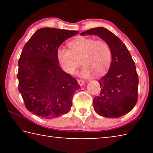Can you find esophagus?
I'll return each instance as SVG.
<instances>
[{"mask_svg": "<svg viewBox=\"0 0 153 153\" xmlns=\"http://www.w3.org/2000/svg\"><path fill=\"white\" fill-rule=\"evenodd\" d=\"M77 82H78V84H79V86H83L85 84V82L83 81V80H80V79H78L77 80Z\"/></svg>", "mask_w": 153, "mask_h": 153, "instance_id": "34e87169", "label": "esophagus"}]
</instances>
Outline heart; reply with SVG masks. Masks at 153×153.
Wrapping results in <instances>:
<instances>
[{
    "mask_svg": "<svg viewBox=\"0 0 153 153\" xmlns=\"http://www.w3.org/2000/svg\"><path fill=\"white\" fill-rule=\"evenodd\" d=\"M69 50L59 48L56 57L63 70L67 74H74L80 65H84L80 76L88 77L95 74L102 76L109 69L112 52L108 44L102 40L80 36L68 44Z\"/></svg>",
    "mask_w": 153,
    "mask_h": 153,
    "instance_id": "heart-1",
    "label": "heart"
}]
</instances>
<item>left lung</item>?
I'll list each match as a JSON object with an SVG mask.
<instances>
[{
	"instance_id": "left-lung-1",
	"label": "left lung",
	"mask_w": 153,
	"mask_h": 153,
	"mask_svg": "<svg viewBox=\"0 0 153 153\" xmlns=\"http://www.w3.org/2000/svg\"><path fill=\"white\" fill-rule=\"evenodd\" d=\"M96 35L109 45L112 62L108 73L98 80L101 91L93 100L95 112L117 118L132 110L138 101V76L132 57L122 41L105 27H94L80 35Z\"/></svg>"
}]
</instances>
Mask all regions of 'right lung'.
<instances>
[{"instance_id":"obj_1","label":"right lung","mask_w":153,"mask_h":153,"mask_svg":"<svg viewBox=\"0 0 153 153\" xmlns=\"http://www.w3.org/2000/svg\"><path fill=\"white\" fill-rule=\"evenodd\" d=\"M74 30L40 28L24 46L18 62L19 91L27 109L38 117L53 119L71 109L80 86L59 65L56 51Z\"/></svg>"}]
</instances>
